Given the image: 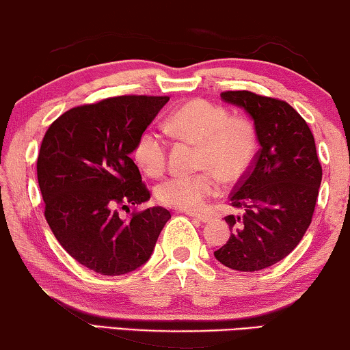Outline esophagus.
I'll return each mask as SVG.
<instances>
[{
	"label": "esophagus",
	"instance_id": "34e87169",
	"mask_svg": "<svg viewBox=\"0 0 350 350\" xmlns=\"http://www.w3.org/2000/svg\"><path fill=\"white\" fill-rule=\"evenodd\" d=\"M186 214H187L189 217H192V219L202 221V223H209L211 220H213L209 215H204V214H193V213H186Z\"/></svg>",
	"mask_w": 350,
	"mask_h": 350
}]
</instances>
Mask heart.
I'll return each instance as SVG.
<instances>
[{
  "label": "heart",
  "instance_id": "1",
  "mask_svg": "<svg viewBox=\"0 0 350 350\" xmlns=\"http://www.w3.org/2000/svg\"><path fill=\"white\" fill-rule=\"evenodd\" d=\"M165 129L176 139L198 147L193 175H175L159 183L157 198L169 208L197 211L223 183H237L248 174L254 163L257 131L248 118L229 116L223 107L204 99H192L180 105L165 119ZM167 158V144L161 135L147 129L137 137L133 159L148 176L163 174Z\"/></svg>",
  "mask_w": 350,
  "mask_h": 350
}]
</instances>
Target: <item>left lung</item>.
Instances as JSON below:
<instances>
[{
    "instance_id": "8db88e82",
    "label": "left lung",
    "mask_w": 350,
    "mask_h": 350,
    "mask_svg": "<svg viewBox=\"0 0 350 350\" xmlns=\"http://www.w3.org/2000/svg\"><path fill=\"white\" fill-rule=\"evenodd\" d=\"M221 100L253 119L260 148L229 203L243 209L228 215L231 237L215 259L237 271H259L293 251L312 223L323 180L314 137L287 102L251 91H226Z\"/></svg>"
}]
</instances>
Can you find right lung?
Masks as SVG:
<instances>
[{
  "label": "right lung",
  "mask_w": 350,
  "mask_h": 350,
  "mask_svg": "<svg viewBox=\"0 0 350 350\" xmlns=\"http://www.w3.org/2000/svg\"><path fill=\"white\" fill-rule=\"evenodd\" d=\"M169 97L119 96L76 107L51 124L37 159L44 217L55 239L83 267L121 276L150 259L170 213L153 206L130 154Z\"/></svg>",
  "instance_id": "1"
}]
</instances>
